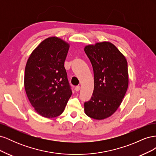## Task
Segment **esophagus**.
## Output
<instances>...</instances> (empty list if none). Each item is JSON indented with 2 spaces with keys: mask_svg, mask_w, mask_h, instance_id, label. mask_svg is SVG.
<instances>
[{
  "mask_svg": "<svg viewBox=\"0 0 156 156\" xmlns=\"http://www.w3.org/2000/svg\"><path fill=\"white\" fill-rule=\"evenodd\" d=\"M80 89H81V87H80V86H77L75 88V91H76V92H79L80 90Z\"/></svg>",
  "mask_w": 156,
  "mask_h": 156,
  "instance_id": "34e87169",
  "label": "esophagus"
}]
</instances>
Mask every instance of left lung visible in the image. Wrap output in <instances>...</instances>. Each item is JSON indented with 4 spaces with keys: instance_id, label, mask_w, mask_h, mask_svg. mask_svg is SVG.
Returning <instances> with one entry per match:
<instances>
[{
    "instance_id": "obj_1",
    "label": "left lung",
    "mask_w": 156,
    "mask_h": 156,
    "mask_svg": "<svg viewBox=\"0 0 156 156\" xmlns=\"http://www.w3.org/2000/svg\"><path fill=\"white\" fill-rule=\"evenodd\" d=\"M84 51L94 70V88L91 98L84 102L86 115L96 120L111 116L119 107L128 87L125 56L110 42L89 45Z\"/></svg>"
}]
</instances>
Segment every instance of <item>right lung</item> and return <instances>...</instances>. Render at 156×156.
<instances>
[{"mask_svg":"<svg viewBox=\"0 0 156 156\" xmlns=\"http://www.w3.org/2000/svg\"><path fill=\"white\" fill-rule=\"evenodd\" d=\"M69 47L57 37H48L27 60L25 91L35 111L44 117L50 119L62 114L72 94L64 68Z\"/></svg>","mask_w":156,"mask_h":156,"instance_id":"1","label":"right lung"}]
</instances>
